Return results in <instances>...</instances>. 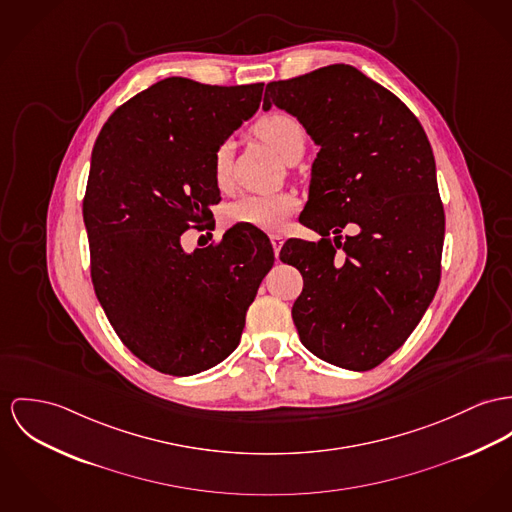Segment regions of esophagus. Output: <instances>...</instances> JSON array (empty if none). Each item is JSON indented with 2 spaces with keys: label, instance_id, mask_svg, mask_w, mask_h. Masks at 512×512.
<instances>
[{
  "label": "esophagus",
  "instance_id": "34e87169",
  "mask_svg": "<svg viewBox=\"0 0 512 512\" xmlns=\"http://www.w3.org/2000/svg\"><path fill=\"white\" fill-rule=\"evenodd\" d=\"M282 243H284V237L278 236V234H273V236H271V245H273V251H275L276 259H278V253H280Z\"/></svg>",
  "mask_w": 512,
  "mask_h": 512
}]
</instances>
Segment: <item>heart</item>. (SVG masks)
I'll use <instances>...</instances> for the list:
<instances>
[{"mask_svg": "<svg viewBox=\"0 0 512 512\" xmlns=\"http://www.w3.org/2000/svg\"><path fill=\"white\" fill-rule=\"evenodd\" d=\"M255 134L267 142L282 159L288 158L292 150L304 146L306 130L298 118L286 113H273L257 120ZM230 144L224 142L216 148L212 158V173L218 187L228 185L230 177ZM300 200L290 193L276 195H245L237 198L228 208V220L247 228L263 232H280L286 228L290 218L298 212Z\"/></svg>", "mask_w": 512, "mask_h": 512, "instance_id": "b5f03b06", "label": "heart"}]
</instances>
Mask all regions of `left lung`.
Segmentation results:
<instances>
[{
	"mask_svg": "<svg viewBox=\"0 0 512 512\" xmlns=\"http://www.w3.org/2000/svg\"><path fill=\"white\" fill-rule=\"evenodd\" d=\"M273 105L319 146L300 222L321 241L290 239L280 251L304 278L294 325L317 358L370 370L407 341L440 282L444 208L433 148L405 103L347 64L267 83L263 109ZM349 221L361 234L341 242Z\"/></svg>",
	"mask_w": 512,
	"mask_h": 512,
	"instance_id": "obj_1",
	"label": "left lung"
}]
</instances>
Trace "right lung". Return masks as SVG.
Returning a JSON list of instances; mask_svg holds the SVG:
<instances>
[{
  "instance_id": "add662e5",
  "label": "right lung",
  "mask_w": 512,
  "mask_h": 512,
  "mask_svg": "<svg viewBox=\"0 0 512 512\" xmlns=\"http://www.w3.org/2000/svg\"><path fill=\"white\" fill-rule=\"evenodd\" d=\"M265 83L167 78L128 99L101 128L83 197L91 280L128 351L193 376L236 351L275 253L261 230L234 226L185 253L181 236L220 202L212 158L253 117Z\"/></svg>"
}]
</instances>
